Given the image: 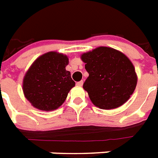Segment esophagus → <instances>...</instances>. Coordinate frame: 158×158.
I'll return each mask as SVG.
<instances>
[{
	"label": "esophagus",
	"instance_id": "1",
	"mask_svg": "<svg viewBox=\"0 0 158 158\" xmlns=\"http://www.w3.org/2000/svg\"><path fill=\"white\" fill-rule=\"evenodd\" d=\"M83 84H84V82H83V80H81V81L77 82L76 85H77V86H79V87H81L82 85H83Z\"/></svg>",
	"mask_w": 158,
	"mask_h": 158
}]
</instances>
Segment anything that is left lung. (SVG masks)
<instances>
[{"mask_svg":"<svg viewBox=\"0 0 158 158\" xmlns=\"http://www.w3.org/2000/svg\"><path fill=\"white\" fill-rule=\"evenodd\" d=\"M81 59L89 74L83 88L96 106L114 109L130 98L136 88L137 75L125 55L113 48L100 47L84 53Z\"/></svg>","mask_w":158,"mask_h":158,"instance_id":"left-lung-1","label":"left lung"}]
</instances>
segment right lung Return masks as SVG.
<instances>
[{"label": "right lung", "mask_w": 158, "mask_h": 158, "mask_svg": "<svg viewBox=\"0 0 158 158\" xmlns=\"http://www.w3.org/2000/svg\"><path fill=\"white\" fill-rule=\"evenodd\" d=\"M69 59L63 54L50 52L33 62L23 81L24 96L34 107L42 110L58 108L75 85L65 66Z\"/></svg>", "instance_id": "right-lung-1"}]
</instances>
